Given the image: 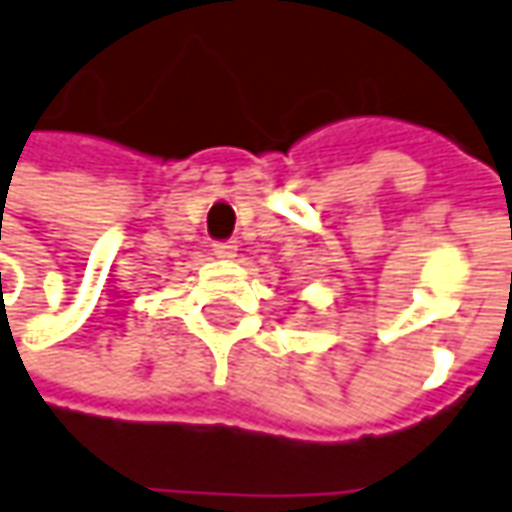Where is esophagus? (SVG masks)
I'll return each instance as SVG.
<instances>
[{"mask_svg": "<svg viewBox=\"0 0 512 512\" xmlns=\"http://www.w3.org/2000/svg\"><path fill=\"white\" fill-rule=\"evenodd\" d=\"M235 252H238V246H235V241L215 243V246H212V255L224 257V260H229V257H235Z\"/></svg>", "mask_w": 512, "mask_h": 512, "instance_id": "1", "label": "esophagus"}]
</instances>
